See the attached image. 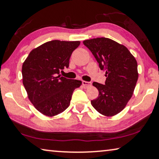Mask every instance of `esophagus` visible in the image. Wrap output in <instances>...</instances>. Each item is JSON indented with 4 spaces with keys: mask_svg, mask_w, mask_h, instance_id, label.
Segmentation results:
<instances>
[{
    "mask_svg": "<svg viewBox=\"0 0 159 159\" xmlns=\"http://www.w3.org/2000/svg\"><path fill=\"white\" fill-rule=\"evenodd\" d=\"M91 84H92V83H91L90 82L82 81V85H83L84 87H85V88H88V87L91 86Z\"/></svg>",
    "mask_w": 159,
    "mask_h": 159,
    "instance_id": "obj_1",
    "label": "esophagus"
}]
</instances>
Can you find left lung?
Returning <instances> with one entry per match:
<instances>
[{"label": "left lung", "mask_w": 159, "mask_h": 159, "mask_svg": "<svg viewBox=\"0 0 159 159\" xmlns=\"http://www.w3.org/2000/svg\"><path fill=\"white\" fill-rule=\"evenodd\" d=\"M83 43L106 77L105 84L93 83L99 94L91 104L102 115L114 116L125 108L133 95L138 79V63L125 45L109 38H93Z\"/></svg>", "instance_id": "8db88e82"}]
</instances>
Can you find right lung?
Masks as SVG:
<instances>
[{"instance_id":"obj_1","label":"right lung","mask_w":159,"mask_h":159,"mask_svg":"<svg viewBox=\"0 0 159 159\" xmlns=\"http://www.w3.org/2000/svg\"><path fill=\"white\" fill-rule=\"evenodd\" d=\"M80 41L52 40L30 52L23 63V84L28 98L45 116H54L69 107L74 90L80 80L66 79L60 70L68 68L72 52Z\"/></svg>"}]
</instances>
